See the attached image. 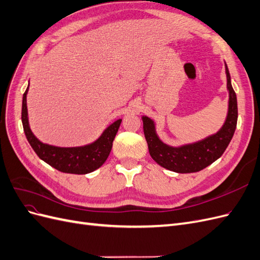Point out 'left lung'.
Returning a JSON list of instances; mask_svg holds the SVG:
<instances>
[{
  "instance_id": "8db88e82",
  "label": "left lung",
  "mask_w": 260,
  "mask_h": 260,
  "mask_svg": "<svg viewBox=\"0 0 260 260\" xmlns=\"http://www.w3.org/2000/svg\"><path fill=\"white\" fill-rule=\"evenodd\" d=\"M226 89L229 91L228 113L224 123L214 135L193 143L171 146L160 140L156 132V123L152 118L142 116L143 130L149 155L159 165L178 174H191L206 168L221 157L234 135L238 122V101L232 84L229 69L224 61Z\"/></svg>"
}]
</instances>
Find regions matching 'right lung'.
<instances>
[{
	"instance_id": "obj_1",
	"label": "right lung",
	"mask_w": 260,
	"mask_h": 260,
	"mask_svg": "<svg viewBox=\"0 0 260 260\" xmlns=\"http://www.w3.org/2000/svg\"><path fill=\"white\" fill-rule=\"evenodd\" d=\"M28 90L29 84L22 96L21 121L28 142L36 154L40 157V159L65 174L86 175L99 169L106 161L112 151L113 141L122 119H117L112 124H109L94 142L89 144L74 147H60L46 144L41 142L30 129L27 108Z\"/></svg>"
}]
</instances>
